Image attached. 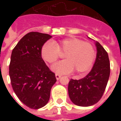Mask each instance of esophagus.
Returning a JSON list of instances; mask_svg holds the SVG:
<instances>
[{"mask_svg":"<svg viewBox=\"0 0 121 121\" xmlns=\"http://www.w3.org/2000/svg\"><path fill=\"white\" fill-rule=\"evenodd\" d=\"M61 77V75H60V74H56V78L57 79V80H60Z\"/></svg>","mask_w":121,"mask_h":121,"instance_id":"1","label":"esophagus"}]
</instances>
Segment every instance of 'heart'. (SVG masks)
I'll return each instance as SVG.
<instances>
[{
  "mask_svg": "<svg viewBox=\"0 0 121 121\" xmlns=\"http://www.w3.org/2000/svg\"><path fill=\"white\" fill-rule=\"evenodd\" d=\"M60 52L65 53L64 58L66 60L52 67V70L57 74L69 73L73 70L76 73L86 72L91 67L95 57L93 46L76 37L64 39L59 42L49 41L41 48L43 59L51 64L59 59Z\"/></svg>",
  "mask_w": 121,
  "mask_h": 121,
  "instance_id": "b5f03b06",
  "label": "heart"
}]
</instances>
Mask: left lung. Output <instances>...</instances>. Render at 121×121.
I'll use <instances>...</instances> for the list:
<instances>
[{
	"instance_id": "1",
	"label": "left lung",
	"mask_w": 121,
	"mask_h": 121,
	"mask_svg": "<svg viewBox=\"0 0 121 121\" xmlns=\"http://www.w3.org/2000/svg\"><path fill=\"white\" fill-rule=\"evenodd\" d=\"M96 57L89 73L80 80L71 79L69 83V96L74 104L87 107L96 104L104 94L110 74L108 52L99 42H95Z\"/></svg>"
}]
</instances>
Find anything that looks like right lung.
Here are the masks:
<instances>
[{"mask_svg": "<svg viewBox=\"0 0 121 121\" xmlns=\"http://www.w3.org/2000/svg\"><path fill=\"white\" fill-rule=\"evenodd\" d=\"M51 35L28 33L13 49L9 66L11 84L17 97L31 109H39L49 100L50 90L56 82L41 57V48Z\"/></svg>", "mask_w": 121, "mask_h": 121, "instance_id": "1", "label": "right lung"}]
</instances>
